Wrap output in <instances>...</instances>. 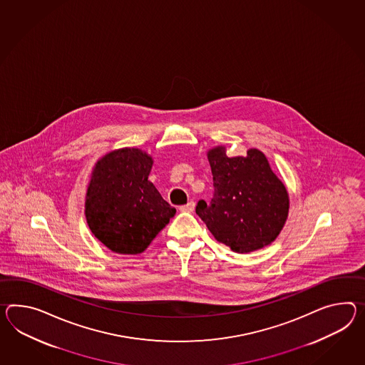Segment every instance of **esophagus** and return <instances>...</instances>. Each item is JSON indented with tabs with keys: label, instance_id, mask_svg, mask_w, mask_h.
<instances>
[{
	"label": "esophagus",
	"instance_id": "esophagus-1",
	"mask_svg": "<svg viewBox=\"0 0 365 365\" xmlns=\"http://www.w3.org/2000/svg\"><path fill=\"white\" fill-rule=\"evenodd\" d=\"M179 210H180L182 212H192V211L195 210V202L190 200L187 205H180V207H179Z\"/></svg>",
	"mask_w": 365,
	"mask_h": 365
}]
</instances>
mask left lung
<instances>
[{
  "label": "left lung",
  "mask_w": 365,
  "mask_h": 365,
  "mask_svg": "<svg viewBox=\"0 0 365 365\" xmlns=\"http://www.w3.org/2000/svg\"><path fill=\"white\" fill-rule=\"evenodd\" d=\"M214 196L199 200L196 214L215 239L236 253L264 248L284 227L289 196L267 157L250 149L247 157L228 158L224 148L208 151Z\"/></svg>",
  "instance_id": "8db88e82"
}]
</instances>
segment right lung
<instances>
[{
  "label": "right lung",
  "mask_w": 365,
  "mask_h": 365,
  "mask_svg": "<svg viewBox=\"0 0 365 365\" xmlns=\"http://www.w3.org/2000/svg\"><path fill=\"white\" fill-rule=\"evenodd\" d=\"M151 165L146 153L125 148L103 157L92 173L86 217L112 252L141 253L177 212L148 180Z\"/></svg>",
  "instance_id": "obj_1"
}]
</instances>
